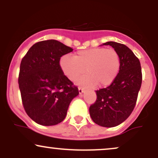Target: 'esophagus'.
Returning a JSON list of instances; mask_svg holds the SVG:
<instances>
[{
	"instance_id": "esophagus-1",
	"label": "esophagus",
	"mask_w": 158,
	"mask_h": 158,
	"mask_svg": "<svg viewBox=\"0 0 158 158\" xmlns=\"http://www.w3.org/2000/svg\"><path fill=\"white\" fill-rule=\"evenodd\" d=\"M79 94H81L84 93V89L81 88H79Z\"/></svg>"
}]
</instances>
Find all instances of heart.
Instances as JSON below:
<instances>
[{
  "label": "heart",
  "mask_w": 158,
  "mask_h": 158,
  "mask_svg": "<svg viewBox=\"0 0 158 158\" xmlns=\"http://www.w3.org/2000/svg\"><path fill=\"white\" fill-rule=\"evenodd\" d=\"M120 65L118 52L111 48H90L77 52L74 57L64 55L60 59L61 70L70 80H76L86 70L88 74L76 81L85 87L110 85L118 75Z\"/></svg>",
  "instance_id": "b5f03b06"
}]
</instances>
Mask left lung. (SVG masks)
Here are the masks:
<instances>
[{
  "mask_svg": "<svg viewBox=\"0 0 158 158\" xmlns=\"http://www.w3.org/2000/svg\"><path fill=\"white\" fill-rule=\"evenodd\" d=\"M118 52L121 65L118 75L106 88L97 90V100L90 106L92 120L102 127H115L124 122L133 111L142 84L140 62L128 47L108 41Z\"/></svg>",
  "mask_w": 158,
  "mask_h": 158,
  "instance_id": "8db88e82",
  "label": "left lung"
}]
</instances>
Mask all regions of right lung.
Masks as SVG:
<instances>
[{"label": "right lung", "instance_id": "obj_1", "mask_svg": "<svg viewBox=\"0 0 158 158\" xmlns=\"http://www.w3.org/2000/svg\"><path fill=\"white\" fill-rule=\"evenodd\" d=\"M73 49L56 40L33 44L20 65L19 89L27 115L41 126L64 120L69 105L79 95L77 87L64 75L59 61Z\"/></svg>", "mask_w": 158, "mask_h": 158}]
</instances>
